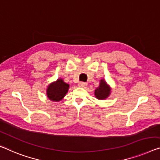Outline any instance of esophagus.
Listing matches in <instances>:
<instances>
[{
    "mask_svg": "<svg viewBox=\"0 0 160 160\" xmlns=\"http://www.w3.org/2000/svg\"><path fill=\"white\" fill-rule=\"evenodd\" d=\"M78 86H79L80 87H83V88H84V87H87V83L82 82H80L79 83H78Z\"/></svg>",
    "mask_w": 160,
    "mask_h": 160,
    "instance_id": "esophagus-1",
    "label": "esophagus"
}]
</instances>
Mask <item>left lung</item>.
I'll list each match as a JSON object with an SVG mask.
<instances>
[{"instance_id":"left-lung-1","label":"left lung","mask_w":160,"mask_h":160,"mask_svg":"<svg viewBox=\"0 0 160 160\" xmlns=\"http://www.w3.org/2000/svg\"><path fill=\"white\" fill-rule=\"evenodd\" d=\"M95 96L99 99H104L110 94V88L107 85L104 79L101 80L99 87L95 90Z\"/></svg>"}]
</instances>
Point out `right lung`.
<instances>
[{
    "label": "right lung",
    "mask_w": 160,
    "mask_h": 160,
    "mask_svg": "<svg viewBox=\"0 0 160 160\" xmlns=\"http://www.w3.org/2000/svg\"><path fill=\"white\" fill-rule=\"evenodd\" d=\"M69 86L63 82L62 79H58L55 83H52L47 88V97L54 102H58L64 97L68 92Z\"/></svg>",
    "instance_id": "right-lung-1"
}]
</instances>
